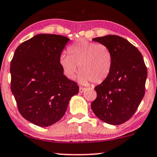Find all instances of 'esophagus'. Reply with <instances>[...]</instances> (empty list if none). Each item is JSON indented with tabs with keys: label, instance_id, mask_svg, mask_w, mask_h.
I'll return each instance as SVG.
<instances>
[{
	"label": "esophagus",
	"instance_id": "1",
	"mask_svg": "<svg viewBox=\"0 0 157 157\" xmlns=\"http://www.w3.org/2000/svg\"><path fill=\"white\" fill-rule=\"evenodd\" d=\"M86 88H84V87H80V88H79V91H80L81 93H82V92H83V91H84L85 90H86Z\"/></svg>",
	"mask_w": 157,
	"mask_h": 157
}]
</instances>
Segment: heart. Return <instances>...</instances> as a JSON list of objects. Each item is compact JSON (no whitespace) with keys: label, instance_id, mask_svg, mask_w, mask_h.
<instances>
[{"label":"heart","instance_id":"1","mask_svg":"<svg viewBox=\"0 0 157 157\" xmlns=\"http://www.w3.org/2000/svg\"><path fill=\"white\" fill-rule=\"evenodd\" d=\"M68 56L61 55L59 63L64 74L69 79H74L78 71L81 74L79 81L88 84L92 81L99 83L110 74L113 67V53L108 46L79 40L68 48Z\"/></svg>","mask_w":157,"mask_h":157}]
</instances>
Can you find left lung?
<instances>
[{"label": "left lung", "instance_id": "left-lung-1", "mask_svg": "<svg viewBox=\"0 0 157 157\" xmlns=\"http://www.w3.org/2000/svg\"><path fill=\"white\" fill-rule=\"evenodd\" d=\"M92 40L110 49L113 63L109 75L95 87L94 113L110 125H121L132 117L145 94L147 68L137 48L121 36L107 35Z\"/></svg>", "mask_w": 157, "mask_h": 157}]
</instances>
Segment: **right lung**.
Returning a JSON list of instances; mask_svg holds the SVG:
<instances>
[{
    "label": "right lung",
    "mask_w": 157,
    "mask_h": 157,
    "mask_svg": "<svg viewBox=\"0 0 157 157\" xmlns=\"http://www.w3.org/2000/svg\"><path fill=\"white\" fill-rule=\"evenodd\" d=\"M69 39L41 34L18 46L11 62V89L22 117L47 127L66 113L79 87L63 75L60 57Z\"/></svg>",
    "instance_id": "obj_1"
}]
</instances>
